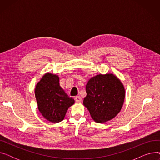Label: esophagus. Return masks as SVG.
<instances>
[{
  "label": "esophagus",
  "mask_w": 160,
  "mask_h": 160,
  "mask_svg": "<svg viewBox=\"0 0 160 160\" xmlns=\"http://www.w3.org/2000/svg\"><path fill=\"white\" fill-rule=\"evenodd\" d=\"M75 101L77 102H82V98L80 97V96H77V97H75Z\"/></svg>",
  "instance_id": "34e87169"
}]
</instances>
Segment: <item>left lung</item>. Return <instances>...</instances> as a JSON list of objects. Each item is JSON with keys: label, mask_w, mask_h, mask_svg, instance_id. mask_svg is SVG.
Masks as SVG:
<instances>
[{"label": "left lung", "mask_w": 160, "mask_h": 160, "mask_svg": "<svg viewBox=\"0 0 160 160\" xmlns=\"http://www.w3.org/2000/svg\"><path fill=\"white\" fill-rule=\"evenodd\" d=\"M86 90L83 105L95 122L110 121L121 111L125 91L121 81L113 74H98L91 78Z\"/></svg>", "instance_id": "1"}]
</instances>
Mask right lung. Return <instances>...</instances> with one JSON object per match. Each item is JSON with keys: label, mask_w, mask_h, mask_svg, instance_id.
Wrapping results in <instances>:
<instances>
[{"label": "right lung", "mask_w": 160, "mask_h": 160, "mask_svg": "<svg viewBox=\"0 0 160 160\" xmlns=\"http://www.w3.org/2000/svg\"><path fill=\"white\" fill-rule=\"evenodd\" d=\"M35 96L39 112L52 122H61L69 107L74 103L60 86L58 76L50 73L45 74L37 83Z\"/></svg>", "instance_id": "1"}]
</instances>
